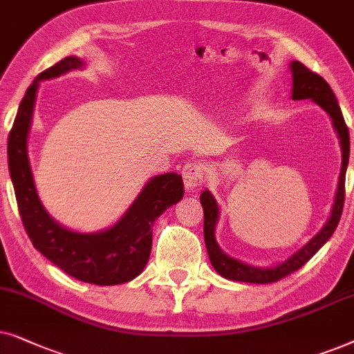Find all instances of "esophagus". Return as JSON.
<instances>
[{"label": "esophagus", "instance_id": "obj_1", "mask_svg": "<svg viewBox=\"0 0 354 354\" xmlns=\"http://www.w3.org/2000/svg\"><path fill=\"white\" fill-rule=\"evenodd\" d=\"M183 178L187 191H194L205 180V167L202 163L191 162L183 167Z\"/></svg>", "mask_w": 354, "mask_h": 354}]
</instances>
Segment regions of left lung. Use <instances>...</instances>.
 <instances>
[{"instance_id": "left-lung-1", "label": "left lung", "mask_w": 354, "mask_h": 354, "mask_svg": "<svg viewBox=\"0 0 354 354\" xmlns=\"http://www.w3.org/2000/svg\"><path fill=\"white\" fill-rule=\"evenodd\" d=\"M291 75H293V88H291V98L293 100H313L332 118V124L335 128L338 139H340L342 147V171L338 178V187L333 202L330 218L322 226V230L310 239V241L296 251L293 256L286 259L285 262L275 267H254L248 266L241 261L226 256L221 251L218 243L215 239V225L218 221V204L210 194V191H204L201 194V204L204 209V239L205 248L209 252V259L216 272L225 279L233 281H246V283H272L285 279L286 275L293 273L304 266L325 243L330 239L333 232L337 230L338 221H340L343 204H345V178L346 167L350 160V131L342 115L340 105H338L335 95H333L330 86L320 77L319 74L306 68L299 61H293L290 64Z\"/></svg>"}]
</instances>
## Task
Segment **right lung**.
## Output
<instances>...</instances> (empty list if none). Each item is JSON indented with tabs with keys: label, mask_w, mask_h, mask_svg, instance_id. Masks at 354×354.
<instances>
[{
	"label": "right lung",
	"mask_w": 354,
	"mask_h": 354,
	"mask_svg": "<svg viewBox=\"0 0 354 354\" xmlns=\"http://www.w3.org/2000/svg\"><path fill=\"white\" fill-rule=\"evenodd\" d=\"M77 56H66L45 69L27 88L8 139V165L24 228L37 251L74 279L100 286L120 285L144 270L152 251V225L168 207L185 196L176 173L153 176L126 214L108 230L97 233L71 232L51 218L37 194L27 153V138L34 116L40 81L84 68Z\"/></svg>",
	"instance_id": "right-lung-1"
}]
</instances>
